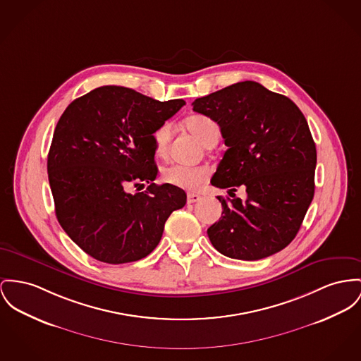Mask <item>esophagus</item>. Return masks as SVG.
I'll use <instances>...</instances> for the list:
<instances>
[{
    "instance_id": "obj_1",
    "label": "esophagus",
    "mask_w": 361,
    "mask_h": 361,
    "mask_svg": "<svg viewBox=\"0 0 361 361\" xmlns=\"http://www.w3.org/2000/svg\"><path fill=\"white\" fill-rule=\"evenodd\" d=\"M200 200H201V195H198V194H194V192H189L188 194V204L198 202Z\"/></svg>"
}]
</instances>
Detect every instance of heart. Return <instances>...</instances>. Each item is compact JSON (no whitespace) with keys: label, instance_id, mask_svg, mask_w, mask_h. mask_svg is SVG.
<instances>
[{"label":"heart","instance_id":"b5f03b06","mask_svg":"<svg viewBox=\"0 0 361 361\" xmlns=\"http://www.w3.org/2000/svg\"><path fill=\"white\" fill-rule=\"evenodd\" d=\"M186 128L194 134L202 144L208 147L215 145L219 140V126L216 121L205 115H192L185 119ZM172 137V124L166 121L157 127L153 134L154 152L159 157H166L169 153V142ZM211 176V169L204 166L190 167L182 164H172L163 171V180L171 186L186 189V190H198L204 186Z\"/></svg>","mask_w":361,"mask_h":361}]
</instances>
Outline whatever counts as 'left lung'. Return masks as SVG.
Instances as JSON below:
<instances>
[{"mask_svg": "<svg viewBox=\"0 0 361 361\" xmlns=\"http://www.w3.org/2000/svg\"><path fill=\"white\" fill-rule=\"evenodd\" d=\"M192 111L216 121L228 146L211 183L247 192L245 202L217 197L223 216L208 228L215 249L249 262L285 249L314 192L316 146L302 112L253 80L197 98Z\"/></svg>", "mask_w": 361, "mask_h": 361, "instance_id": "1", "label": "left lung"}]
</instances>
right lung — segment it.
<instances>
[{
    "mask_svg": "<svg viewBox=\"0 0 361 361\" xmlns=\"http://www.w3.org/2000/svg\"><path fill=\"white\" fill-rule=\"evenodd\" d=\"M186 102L157 101L121 86H102L73 101L56 126L48 175L56 216L89 256L108 264L146 257L161 240L186 192L156 185L153 134ZM147 183L145 192L125 188Z\"/></svg>",
    "mask_w": 361,
    "mask_h": 361,
    "instance_id": "add662e5",
    "label": "right lung"
}]
</instances>
